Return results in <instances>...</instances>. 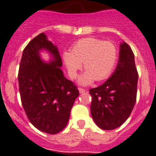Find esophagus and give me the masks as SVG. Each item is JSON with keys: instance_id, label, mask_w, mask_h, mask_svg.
Returning a JSON list of instances; mask_svg holds the SVG:
<instances>
[{"instance_id": "34e87169", "label": "esophagus", "mask_w": 156, "mask_h": 156, "mask_svg": "<svg viewBox=\"0 0 156 156\" xmlns=\"http://www.w3.org/2000/svg\"><path fill=\"white\" fill-rule=\"evenodd\" d=\"M86 91L87 90H85V89H83V88H81V87L79 88V92L80 94H83V93H85Z\"/></svg>"}]
</instances>
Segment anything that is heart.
<instances>
[{"label": "heart", "mask_w": 156, "mask_h": 156, "mask_svg": "<svg viewBox=\"0 0 156 156\" xmlns=\"http://www.w3.org/2000/svg\"><path fill=\"white\" fill-rule=\"evenodd\" d=\"M62 58L72 78L76 77L83 62L86 71L79 77L78 83L89 85L94 80H103L112 73L118 59V50L109 41L87 37L76 42L71 51L64 52Z\"/></svg>", "instance_id": "1"}]
</instances>
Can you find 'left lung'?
<instances>
[{
    "instance_id": "obj_1",
    "label": "left lung",
    "mask_w": 156,
    "mask_h": 156,
    "mask_svg": "<svg viewBox=\"0 0 156 156\" xmlns=\"http://www.w3.org/2000/svg\"><path fill=\"white\" fill-rule=\"evenodd\" d=\"M137 80L134 55L130 47L122 42L112 75L102 85L90 90V113L98 126L111 130L124 123L136 102Z\"/></svg>"
}]
</instances>
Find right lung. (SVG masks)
Segmentation results:
<instances>
[{
    "label": "right lung",
    "mask_w": 156,
    "mask_h": 156,
    "mask_svg": "<svg viewBox=\"0 0 156 156\" xmlns=\"http://www.w3.org/2000/svg\"><path fill=\"white\" fill-rule=\"evenodd\" d=\"M47 50L52 59L43 61L39 55ZM58 48L44 33L23 50L19 69V93L29 120L37 129L50 134L62 130L68 123L79 90L64 76Z\"/></svg>",
    "instance_id": "right-lung-1"
}]
</instances>
